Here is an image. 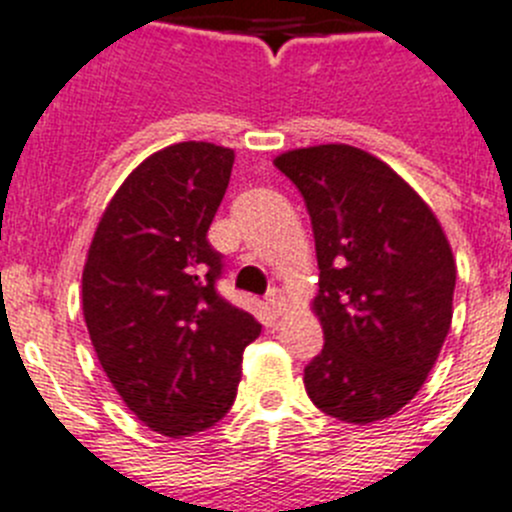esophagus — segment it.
Here are the masks:
<instances>
[{"label":"esophagus","instance_id":"esophagus-1","mask_svg":"<svg viewBox=\"0 0 512 512\" xmlns=\"http://www.w3.org/2000/svg\"><path fill=\"white\" fill-rule=\"evenodd\" d=\"M267 305H270V310L275 315H280L285 310V298L278 288H272L270 293H267Z\"/></svg>","mask_w":512,"mask_h":512}]
</instances>
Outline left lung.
Wrapping results in <instances>:
<instances>
[{"label": "left lung", "instance_id": "left-lung-1", "mask_svg": "<svg viewBox=\"0 0 512 512\" xmlns=\"http://www.w3.org/2000/svg\"><path fill=\"white\" fill-rule=\"evenodd\" d=\"M275 166L303 194L321 270L313 310L326 346L305 366V391L341 422L391 417L450 333V242L417 191L361 148H295Z\"/></svg>", "mask_w": 512, "mask_h": 512}]
</instances>
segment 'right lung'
Here are the masks:
<instances>
[{"label":"right lung","instance_id":"obj_1","mask_svg":"<svg viewBox=\"0 0 512 512\" xmlns=\"http://www.w3.org/2000/svg\"><path fill=\"white\" fill-rule=\"evenodd\" d=\"M232 164V148L207 141L148 156L105 207L85 260L100 366L148 429L174 439L229 412L242 353L262 331L217 293L222 255L207 240Z\"/></svg>","mask_w":512,"mask_h":512}]
</instances>
